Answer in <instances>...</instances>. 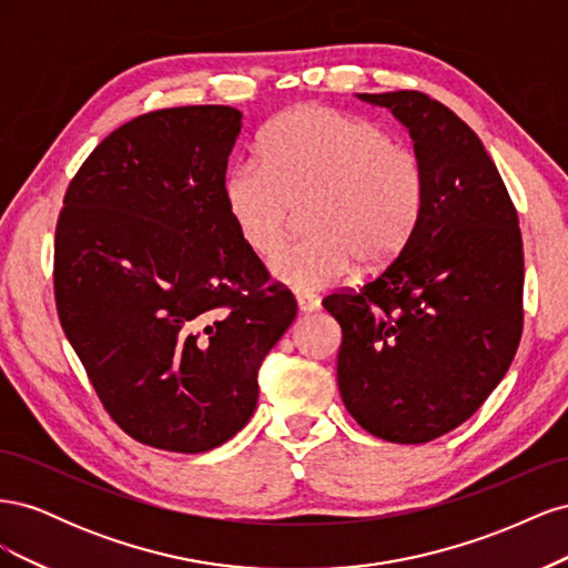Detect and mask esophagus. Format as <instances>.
<instances>
[{
	"label": "esophagus",
	"instance_id": "esophagus-1",
	"mask_svg": "<svg viewBox=\"0 0 568 568\" xmlns=\"http://www.w3.org/2000/svg\"><path fill=\"white\" fill-rule=\"evenodd\" d=\"M296 303H298V311L305 313V315L320 311V298H315V296H311V294H298V296H296Z\"/></svg>",
	"mask_w": 568,
	"mask_h": 568
}]
</instances>
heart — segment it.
<instances>
[{"label": "heart", "mask_w": 568, "mask_h": 568, "mask_svg": "<svg viewBox=\"0 0 568 568\" xmlns=\"http://www.w3.org/2000/svg\"><path fill=\"white\" fill-rule=\"evenodd\" d=\"M222 199L242 242L277 253L303 209L307 236L272 261L274 280L317 291L355 263L382 267L415 234L426 201L419 156L367 118L303 104L274 118L261 161L244 159L222 178Z\"/></svg>", "instance_id": "heart-1"}]
</instances>
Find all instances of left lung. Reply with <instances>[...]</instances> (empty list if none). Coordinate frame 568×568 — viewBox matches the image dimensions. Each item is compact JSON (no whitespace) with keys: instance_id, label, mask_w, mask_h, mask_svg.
<instances>
[{"instance_id":"obj_1","label":"left lung","mask_w":568,"mask_h":568,"mask_svg":"<svg viewBox=\"0 0 568 568\" xmlns=\"http://www.w3.org/2000/svg\"><path fill=\"white\" fill-rule=\"evenodd\" d=\"M357 97L409 130L426 201L374 280L322 301L343 334L338 390L372 436L428 443L484 405L519 348V217L486 146L448 106L415 90Z\"/></svg>"}]
</instances>
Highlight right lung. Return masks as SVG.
<instances>
[{"label": "right lung", "mask_w": 568, "mask_h": 568, "mask_svg": "<svg viewBox=\"0 0 568 568\" xmlns=\"http://www.w3.org/2000/svg\"><path fill=\"white\" fill-rule=\"evenodd\" d=\"M239 132L232 106L134 118L80 165L59 213L65 338L111 419L159 450L196 455L242 432L257 369L296 320L222 199Z\"/></svg>", "instance_id": "obj_1"}]
</instances>
